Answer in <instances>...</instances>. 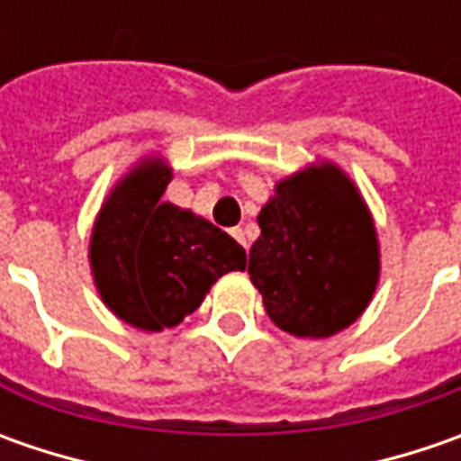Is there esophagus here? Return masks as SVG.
Masks as SVG:
<instances>
[{
	"label": "esophagus",
	"mask_w": 461,
	"mask_h": 461,
	"mask_svg": "<svg viewBox=\"0 0 461 461\" xmlns=\"http://www.w3.org/2000/svg\"><path fill=\"white\" fill-rule=\"evenodd\" d=\"M230 236L239 240L243 249H249V243H246V233H243V228H233V230H230Z\"/></svg>",
	"instance_id": "obj_1"
}]
</instances>
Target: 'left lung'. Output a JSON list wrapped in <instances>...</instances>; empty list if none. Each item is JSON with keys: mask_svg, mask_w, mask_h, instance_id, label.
Returning <instances> with one entry per match:
<instances>
[{"mask_svg": "<svg viewBox=\"0 0 461 461\" xmlns=\"http://www.w3.org/2000/svg\"><path fill=\"white\" fill-rule=\"evenodd\" d=\"M249 275L267 315L300 339L351 326L380 279L372 215L344 171L323 161L282 179L258 212Z\"/></svg>", "mask_w": 461, "mask_h": 461, "instance_id": "obj_1", "label": "left lung"}]
</instances>
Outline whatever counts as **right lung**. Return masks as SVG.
Instances as JSON below:
<instances>
[{"label": "right lung", "mask_w": 461, "mask_h": 461, "mask_svg": "<svg viewBox=\"0 0 461 461\" xmlns=\"http://www.w3.org/2000/svg\"><path fill=\"white\" fill-rule=\"evenodd\" d=\"M171 168L146 158L99 210L89 261L99 297L140 330L179 326L218 276L246 269V251L210 221L161 203Z\"/></svg>", "instance_id": "obj_1"}]
</instances>
